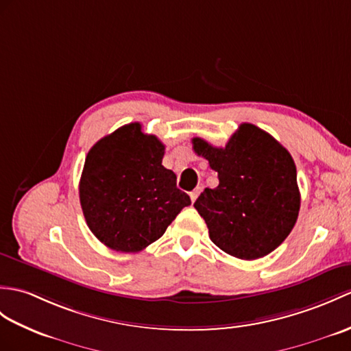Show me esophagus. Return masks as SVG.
<instances>
[{"label":"esophagus","mask_w":351,"mask_h":351,"mask_svg":"<svg viewBox=\"0 0 351 351\" xmlns=\"http://www.w3.org/2000/svg\"><path fill=\"white\" fill-rule=\"evenodd\" d=\"M200 189H195V190H193L191 193H190V199H191V202L194 203L195 202V199H197L199 197V194H200Z\"/></svg>","instance_id":"esophagus-1"}]
</instances>
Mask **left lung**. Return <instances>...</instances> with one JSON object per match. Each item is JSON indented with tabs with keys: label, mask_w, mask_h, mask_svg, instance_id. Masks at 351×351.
Masks as SVG:
<instances>
[{
	"label": "left lung",
	"mask_w": 351,
	"mask_h": 351,
	"mask_svg": "<svg viewBox=\"0 0 351 351\" xmlns=\"http://www.w3.org/2000/svg\"><path fill=\"white\" fill-rule=\"evenodd\" d=\"M193 149L218 173L217 189H205L194 208L209 238L242 260L267 256L290 234L300 208L296 166L290 152L252 124H241L224 148L200 137Z\"/></svg>",
	"instance_id": "left-lung-1"
}]
</instances>
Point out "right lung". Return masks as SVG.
<instances>
[{"instance_id": "obj_1", "label": "right lung", "mask_w": 351, "mask_h": 351, "mask_svg": "<svg viewBox=\"0 0 351 351\" xmlns=\"http://www.w3.org/2000/svg\"><path fill=\"white\" fill-rule=\"evenodd\" d=\"M165 145L132 122L100 138L89 149L79 182L86 224L106 247L142 251L165 234L189 194L161 165Z\"/></svg>"}]
</instances>
